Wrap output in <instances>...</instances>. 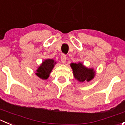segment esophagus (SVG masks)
I'll return each instance as SVG.
<instances>
[{
    "mask_svg": "<svg viewBox=\"0 0 125 125\" xmlns=\"http://www.w3.org/2000/svg\"><path fill=\"white\" fill-rule=\"evenodd\" d=\"M66 55H62V56L61 57V61L62 63L65 64L66 62Z\"/></svg>",
    "mask_w": 125,
    "mask_h": 125,
    "instance_id": "34e87169",
    "label": "esophagus"
}]
</instances>
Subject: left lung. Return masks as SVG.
Returning <instances> with one entry per match:
<instances>
[{
    "mask_svg": "<svg viewBox=\"0 0 125 125\" xmlns=\"http://www.w3.org/2000/svg\"><path fill=\"white\" fill-rule=\"evenodd\" d=\"M70 66L72 68L74 78L80 83L89 82L95 76L96 71L94 68H87L81 62L78 63H71Z\"/></svg>",
    "mask_w": 125,
    "mask_h": 125,
    "instance_id": "obj_1",
    "label": "left lung"
}]
</instances>
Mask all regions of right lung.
<instances>
[{
  "label": "right lung",
  "mask_w": 125,
  "mask_h": 125,
  "mask_svg": "<svg viewBox=\"0 0 125 125\" xmlns=\"http://www.w3.org/2000/svg\"><path fill=\"white\" fill-rule=\"evenodd\" d=\"M56 64V61L52 59H46L36 69V75L42 79H47L51 72Z\"/></svg>",
  "instance_id": "add662e5"
}]
</instances>
